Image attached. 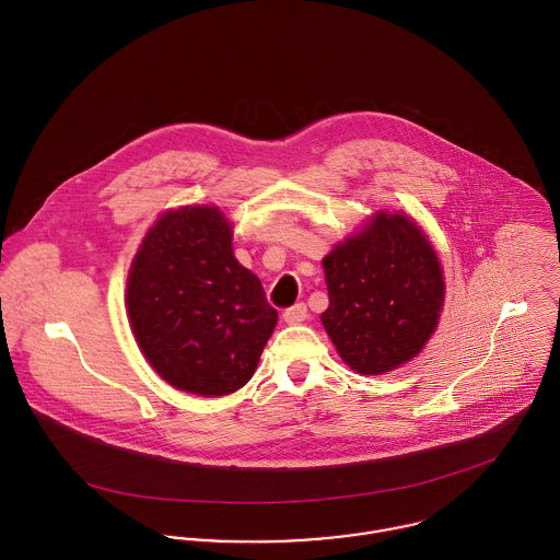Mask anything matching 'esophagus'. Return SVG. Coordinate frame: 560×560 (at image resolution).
I'll use <instances>...</instances> for the list:
<instances>
[{
	"label": "esophagus",
	"instance_id": "34e87169",
	"mask_svg": "<svg viewBox=\"0 0 560 560\" xmlns=\"http://www.w3.org/2000/svg\"><path fill=\"white\" fill-rule=\"evenodd\" d=\"M284 320L289 323V325H298V323H302V320H306L308 317V308H306V304H295V306H291V308H287L284 311Z\"/></svg>",
	"mask_w": 560,
	"mask_h": 560
}]
</instances>
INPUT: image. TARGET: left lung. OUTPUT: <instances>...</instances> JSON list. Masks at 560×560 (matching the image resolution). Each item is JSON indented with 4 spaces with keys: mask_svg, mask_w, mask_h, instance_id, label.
<instances>
[{
    "mask_svg": "<svg viewBox=\"0 0 560 560\" xmlns=\"http://www.w3.org/2000/svg\"><path fill=\"white\" fill-rule=\"evenodd\" d=\"M323 269L329 308L320 320L353 371L382 375L416 358L440 319L444 280L411 220L377 213L325 256Z\"/></svg>",
    "mask_w": 560,
    "mask_h": 560,
    "instance_id": "8db88e82",
    "label": "left lung"
}]
</instances>
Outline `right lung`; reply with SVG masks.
I'll use <instances>...</instances> for the list:
<instances>
[{"instance_id":"1","label":"right lung","mask_w":560,"mask_h":560,"mask_svg":"<svg viewBox=\"0 0 560 560\" xmlns=\"http://www.w3.org/2000/svg\"><path fill=\"white\" fill-rule=\"evenodd\" d=\"M213 207L161 215L129 271L127 308L140 349L178 390L224 397L256 371L278 313L233 254Z\"/></svg>"}]
</instances>
